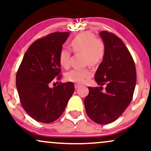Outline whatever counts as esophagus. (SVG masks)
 <instances>
[{
	"label": "esophagus",
	"instance_id": "34e87169",
	"mask_svg": "<svg viewBox=\"0 0 151 151\" xmlns=\"http://www.w3.org/2000/svg\"><path fill=\"white\" fill-rule=\"evenodd\" d=\"M80 87V85H78V84H75V89H78V88H79Z\"/></svg>",
	"mask_w": 151,
	"mask_h": 151
}]
</instances>
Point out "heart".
Returning a JSON list of instances; mask_svg holds the SVG:
<instances>
[{
	"label": "heart",
	"instance_id": "heart-1",
	"mask_svg": "<svg viewBox=\"0 0 151 151\" xmlns=\"http://www.w3.org/2000/svg\"><path fill=\"white\" fill-rule=\"evenodd\" d=\"M70 47L74 52L83 53L84 64L95 66L99 64L105 56V46L103 42L96 39L95 35L90 32L78 34L70 42ZM71 52L62 48L59 54V62L62 67L67 68L70 65ZM92 72L89 68H73L65 75L66 80L76 83H83L87 78L91 77Z\"/></svg>",
	"mask_w": 151,
	"mask_h": 151
}]
</instances>
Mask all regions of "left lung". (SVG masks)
<instances>
[{
	"label": "left lung",
	"mask_w": 151,
	"mask_h": 151,
	"mask_svg": "<svg viewBox=\"0 0 151 151\" xmlns=\"http://www.w3.org/2000/svg\"><path fill=\"white\" fill-rule=\"evenodd\" d=\"M105 46V56L95 74L100 87H89L84 104L88 116L99 124L116 120L132 99L137 81L134 62L123 41L107 31L99 33ZM106 85L103 92L102 86Z\"/></svg>",
	"instance_id": "8db88e82"
}]
</instances>
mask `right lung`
Masks as SVG:
<instances>
[{
    "label": "right lung",
    "instance_id": "obj_1",
    "mask_svg": "<svg viewBox=\"0 0 151 151\" xmlns=\"http://www.w3.org/2000/svg\"><path fill=\"white\" fill-rule=\"evenodd\" d=\"M69 32H53L30 45L23 56L16 76L21 105L39 122L50 123L61 116L75 90L73 83L49 87L62 75L59 54Z\"/></svg>",
    "mask_w": 151,
    "mask_h": 151
}]
</instances>
